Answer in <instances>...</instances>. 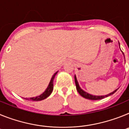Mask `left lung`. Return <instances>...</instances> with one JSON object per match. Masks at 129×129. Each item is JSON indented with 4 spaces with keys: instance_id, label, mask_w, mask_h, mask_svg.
<instances>
[{
    "instance_id": "1",
    "label": "left lung",
    "mask_w": 129,
    "mask_h": 129,
    "mask_svg": "<svg viewBox=\"0 0 129 129\" xmlns=\"http://www.w3.org/2000/svg\"><path fill=\"white\" fill-rule=\"evenodd\" d=\"M74 78H75V83H76V88H77V92H79V94H80L81 96H83V98H85L88 99V100H102V99L105 98H106V97H108V96H109V95H112V94H113L114 93H115V92H116V90H114V92H111V93H110V94H107V95H91V94H88V93H86V92H85V91L83 90L81 88L80 86H79V84H78V82H77V78H76V76H74Z\"/></svg>"
}]
</instances>
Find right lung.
<instances>
[{
  "label": "right lung",
  "mask_w": 129,
  "mask_h": 129,
  "mask_svg": "<svg viewBox=\"0 0 129 129\" xmlns=\"http://www.w3.org/2000/svg\"><path fill=\"white\" fill-rule=\"evenodd\" d=\"M56 72L55 74H54V75L53 76V77L51 79V81L49 83L48 86L47 87L46 90L44 92V93L41 94V95H39L37 97H35V98H24L26 100H30V101H41V100H44L46 99V98L50 95L51 93L52 92V90H53V79H54V77L55 76V75L57 74Z\"/></svg>",
  "instance_id": "obj_1"
}]
</instances>
